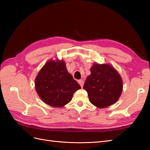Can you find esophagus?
Listing matches in <instances>:
<instances>
[{
  "mask_svg": "<svg viewBox=\"0 0 150 150\" xmlns=\"http://www.w3.org/2000/svg\"><path fill=\"white\" fill-rule=\"evenodd\" d=\"M78 82L79 83V84L81 85V88L83 87L84 84V80H79V81H78Z\"/></svg>",
  "mask_w": 150,
  "mask_h": 150,
  "instance_id": "34e87169",
  "label": "esophagus"
}]
</instances>
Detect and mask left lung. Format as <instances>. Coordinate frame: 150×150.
Returning a JSON list of instances; mask_svg holds the SVG:
<instances>
[{"label":"left lung","mask_w":150,"mask_h":150,"mask_svg":"<svg viewBox=\"0 0 150 150\" xmlns=\"http://www.w3.org/2000/svg\"><path fill=\"white\" fill-rule=\"evenodd\" d=\"M86 80L83 89L89 100L98 108H106L116 103L122 91V81L119 73L108 64H95Z\"/></svg>","instance_id":"1"}]
</instances>
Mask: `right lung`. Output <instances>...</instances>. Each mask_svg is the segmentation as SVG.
I'll return each instance as SVG.
<instances>
[{
	"mask_svg": "<svg viewBox=\"0 0 150 150\" xmlns=\"http://www.w3.org/2000/svg\"><path fill=\"white\" fill-rule=\"evenodd\" d=\"M35 89L40 98L52 107L60 108L69 103L81 86L67 71L63 60H50L35 79Z\"/></svg>",
	"mask_w": 150,
	"mask_h": 150,
	"instance_id": "add662e5",
	"label": "right lung"
}]
</instances>
